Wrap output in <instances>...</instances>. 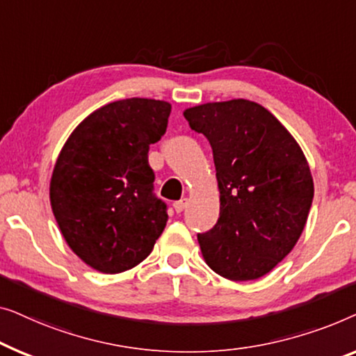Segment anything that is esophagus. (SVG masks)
<instances>
[{
  "label": "esophagus",
  "mask_w": 356,
  "mask_h": 356,
  "mask_svg": "<svg viewBox=\"0 0 356 356\" xmlns=\"http://www.w3.org/2000/svg\"><path fill=\"white\" fill-rule=\"evenodd\" d=\"M172 207H174V209H176V213H182L184 209H185V207H187V198L179 200V202L174 203Z\"/></svg>",
  "instance_id": "esophagus-1"
}]
</instances>
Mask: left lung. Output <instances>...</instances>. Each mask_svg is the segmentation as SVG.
Returning a JSON list of instances; mask_svg holds the SVG:
<instances>
[{
  "mask_svg": "<svg viewBox=\"0 0 356 356\" xmlns=\"http://www.w3.org/2000/svg\"><path fill=\"white\" fill-rule=\"evenodd\" d=\"M188 126L213 148L221 208L198 234L203 258L219 276L253 280L292 252L313 202L307 158L282 124L250 99L185 109Z\"/></svg>",
  "mask_w": 356,
  "mask_h": 356,
  "instance_id": "obj_1",
  "label": "left lung"
}]
</instances>
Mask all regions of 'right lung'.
<instances>
[{
	"mask_svg": "<svg viewBox=\"0 0 356 356\" xmlns=\"http://www.w3.org/2000/svg\"><path fill=\"white\" fill-rule=\"evenodd\" d=\"M169 114L171 104L159 99L109 103L83 119L59 153L49 184L54 218L72 252L99 273L137 266L166 227L148 149Z\"/></svg>",
	"mask_w": 356,
	"mask_h": 356,
	"instance_id": "right-lung-1",
	"label": "right lung"
}]
</instances>
